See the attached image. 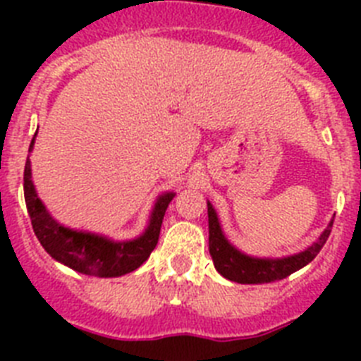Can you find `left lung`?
I'll return each mask as SVG.
<instances>
[{"label":"left lung","instance_id":"obj_1","mask_svg":"<svg viewBox=\"0 0 361 361\" xmlns=\"http://www.w3.org/2000/svg\"><path fill=\"white\" fill-rule=\"evenodd\" d=\"M208 228H209V255L213 258L215 269L224 279L237 283H269L289 276L295 271L307 266L314 260L324 244L331 235L333 222L324 229L317 242H312L307 250L300 253L289 255L280 258H262L251 257L242 253L231 242L226 238L222 226H220L219 215H216L213 204L208 200Z\"/></svg>","mask_w":361,"mask_h":361}]
</instances>
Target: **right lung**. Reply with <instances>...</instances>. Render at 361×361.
<instances>
[{
    "mask_svg": "<svg viewBox=\"0 0 361 361\" xmlns=\"http://www.w3.org/2000/svg\"><path fill=\"white\" fill-rule=\"evenodd\" d=\"M36 135L32 137L28 153L34 149ZM23 191L32 228L44 251L63 266L82 275L99 276V279L123 276L135 271L142 262L148 260L149 253L157 245L166 208L175 197L173 191H164L155 199L148 226L139 237L130 238V240H114L106 235L68 228L54 219L43 200L37 197L36 186L32 180L30 157L25 164Z\"/></svg>",
    "mask_w": 361,
    "mask_h": 361,
    "instance_id": "obj_1",
    "label": "right lung"
}]
</instances>
